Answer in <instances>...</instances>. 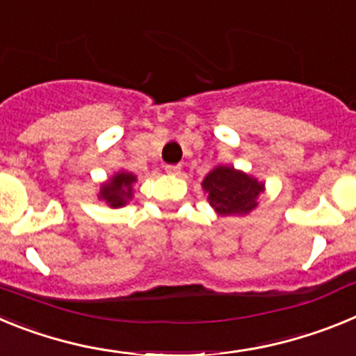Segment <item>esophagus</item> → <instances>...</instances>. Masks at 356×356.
I'll return each mask as SVG.
<instances>
[{
    "label": "esophagus",
    "mask_w": 356,
    "mask_h": 356,
    "mask_svg": "<svg viewBox=\"0 0 356 356\" xmlns=\"http://www.w3.org/2000/svg\"><path fill=\"white\" fill-rule=\"evenodd\" d=\"M180 169V165H165V172H169V175H178Z\"/></svg>",
    "instance_id": "34e87169"
}]
</instances>
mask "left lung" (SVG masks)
Listing matches in <instances>:
<instances>
[{
    "instance_id": "left-lung-1",
    "label": "left lung",
    "mask_w": 356,
    "mask_h": 356,
    "mask_svg": "<svg viewBox=\"0 0 356 356\" xmlns=\"http://www.w3.org/2000/svg\"><path fill=\"white\" fill-rule=\"evenodd\" d=\"M210 207L219 216H246L259 205L266 185L232 165H217L203 180Z\"/></svg>"
}]
</instances>
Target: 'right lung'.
<instances>
[{"label": "right lung", "instance_id": "right-lung-1", "mask_svg": "<svg viewBox=\"0 0 356 356\" xmlns=\"http://www.w3.org/2000/svg\"><path fill=\"white\" fill-rule=\"evenodd\" d=\"M135 181H137V176L131 175V172H115L110 180H106L105 184L102 185L97 197L105 201V203H108L112 209L124 207L128 203V200H131V196H134Z\"/></svg>", "mask_w": 356, "mask_h": 356}]
</instances>
